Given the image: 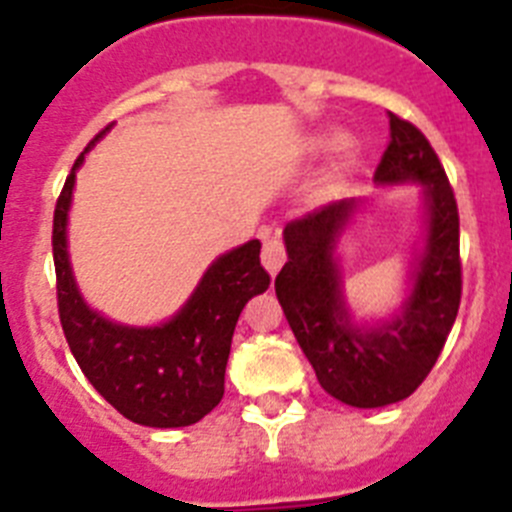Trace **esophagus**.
<instances>
[{
  "instance_id": "34e87169",
  "label": "esophagus",
  "mask_w": 512,
  "mask_h": 512,
  "mask_svg": "<svg viewBox=\"0 0 512 512\" xmlns=\"http://www.w3.org/2000/svg\"><path fill=\"white\" fill-rule=\"evenodd\" d=\"M262 265L270 275H275L285 262V245L280 237H265L262 239Z\"/></svg>"
}]
</instances>
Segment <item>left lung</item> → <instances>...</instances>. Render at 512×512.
Returning <instances> with one entry per match:
<instances>
[{
  "mask_svg": "<svg viewBox=\"0 0 512 512\" xmlns=\"http://www.w3.org/2000/svg\"><path fill=\"white\" fill-rule=\"evenodd\" d=\"M388 119L390 142L375 178L421 181L428 199L426 250L403 316L372 331L349 324L331 250L354 201H331L285 224L288 262L275 278V296L321 388L354 408H382L416 393L436 365L462 301L454 188L416 124L393 112Z\"/></svg>",
  "mask_w": 512,
  "mask_h": 512,
  "instance_id": "1",
  "label": "left lung"
}]
</instances>
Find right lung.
Returning a JSON list of instances; mask_svg holds the SVG:
<instances>
[{
    "instance_id": "add662e5",
    "label": "right lung",
    "mask_w": 512,
    "mask_h": 512,
    "mask_svg": "<svg viewBox=\"0 0 512 512\" xmlns=\"http://www.w3.org/2000/svg\"><path fill=\"white\" fill-rule=\"evenodd\" d=\"M84 153L73 163L53 214L55 296L66 342L81 372L124 418L153 428L191 426L222 400L239 313L270 285V275L260 265V242L252 239L219 257L168 324L153 329L112 324L81 301L68 265L66 216Z\"/></svg>"
}]
</instances>
